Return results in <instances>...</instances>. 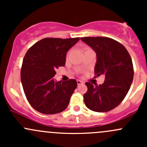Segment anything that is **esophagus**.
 I'll return each instance as SVG.
<instances>
[{"label":"esophagus","instance_id":"obj_1","mask_svg":"<svg viewBox=\"0 0 147 147\" xmlns=\"http://www.w3.org/2000/svg\"><path fill=\"white\" fill-rule=\"evenodd\" d=\"M77 84H78V85H80V84H83V82L81 80H77Z\"/></svg>","mask_w":147,"mask_h":147}]
</instances>
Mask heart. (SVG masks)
<instances>
[{"instance_id":"b5f03b06","label":"heart","mask_w":147,"mask_h":147,"mask_svg":"<svg viewBox=\"0 0 147 147\" xmlns=\"http://www.w3.org/2000/svg\"><path fill=\"white\" fill-rule=\"evenodd\" d=\"M92 50V49L89 48V47H87V48H85V50H84V52L89 51V50ZM69 52H68V53H67V57H68V56H69Z\"/></svg>"}]
</instances>
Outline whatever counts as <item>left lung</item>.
<instances>
[{"label": "left lung", "instance_id": "8db88e82", "mask_svg": "<svg viewBox=\"0 0 147 147\" xmlns=\"http://www.w3.org/2000/svg\"><path fill=\"white\" fill-rule=\"evenodd\" d=\"M81 40L96 52L95 78L105 76L102 84L85 83L86 107L97 112L112 110L123 101L131 87L134 76L131 56L122 44L110 38L84 37Z\"/></svg>", "mask_w": 147, "mask_h": 147}]
</instances>
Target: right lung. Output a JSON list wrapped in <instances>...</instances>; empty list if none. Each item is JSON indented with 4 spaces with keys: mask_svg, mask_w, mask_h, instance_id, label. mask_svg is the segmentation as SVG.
Segmentation results:
<instances>
[{
    "mask_svg": "<svg viewBox=\"0 0 147 147\" xmlns=\"http://www.w3.org/2000/svg\"><path fill=\"white\" fill-rule=\"evenodd\" d=\"M80 38H46L34 44L26 53L22 64L20 79L25 94L32 108L45 115L64 111L77 81L70 79L55 82L56 69L65 65L67 52Z\"/></svg>",
    "mask_w": 147,
    "mask_h": 147,
    "instance_id": "1",
    "label": "right lung"
}]
</instances>
